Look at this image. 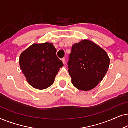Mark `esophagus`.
<instances>
[{
	"label": "esophagus",
	"instance_id": "obj_1",
	"mask_svg": "<svg viewBox=\"0 0 128 128\" xmlns=\"http://www.w3.org/2000/svg\"><path fill=\"white\" fill-rule=\"evenodd\" d=\"M62 62H63V63H64V64L66 63V60H65V58H62Z\"/></svg>",
	"mask_w": 128,
	"mask_h": 128
}]
</instances>
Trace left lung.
Segmentation results:
<instances>
[{
	"label": "left lung",
	"instance_id": "left-lung-1",
	"mask_svg": "<svg viewBox=\"0 0 128 128\" xmlns=\"http://www.w3.org/2000/svg\"><path fill=\"white\" fill-rule=\"evenodd\" d=\"M110 62L106 52L92 41L74 44L68 63L73 85L83 91L95 88L106 74Z\"/></svg>",
	"mask_w": 128,
	"mask_h": 128
}]
</instances>
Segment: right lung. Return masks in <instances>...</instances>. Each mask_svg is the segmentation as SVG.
<instances>
[{
  "label": "right lung",
  "instance_id": "add662e5",
  "mask_svg": "<svg viewBox=\"0 0 128 128\" xmlns=\"http://www.w3.org/2000/svg\"><path fill=\"white\" fill-rule=\"evenodd\" d=\"M56 52L52 44L45 42L34 44L20 55L21 69L34 88L44 90L54 84L59 69L64 66Z\"/></svg>",
  "mask_w": 128,
  "mask_h": 128
}]
</instances>
